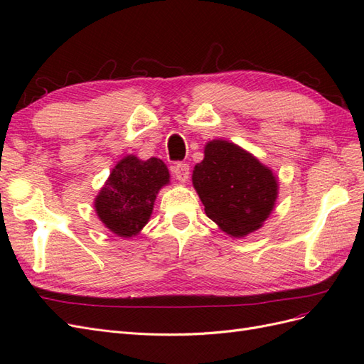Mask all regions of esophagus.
Listing matches in <instances>:
<instances>
[{
	"label": "esophagus",
	"instance_id": "obj_1",
	"mask_svg": "<svg viewBox=\"0 0 364 364\" xmlns=\"http://www.w3.org/2000/svg\"><path fill=\"white\" fill-rule=\"evenodd\" d=\"M173 173L176 176V179L181 182H186L190 178V165L183 164V162H178L173 167Z\"/></svg>",
	"mask_w": 364,
	"mask_h": 364
}]
</instances>
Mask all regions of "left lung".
I'll use <instances>...</instances> for the list:
<instances>
[{
    "instance_id": "8db88e82",
    "label": "left lung",
    "mask_w": 364,
    "mask_h": 364,
    "mask_svg": "<svg viewBox=\"0 0 364 364\" xmlns=\"http://www.w3.org/2000/svg\"><path fill=\"white\" fill-rule=\"evenodd\" d=\"M193 185L206 215L232 237L257 230L273 211L278 179L252 153L225 139L205 146L193 170Z\"/></svg>"
}]
</instances>
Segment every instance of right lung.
Masks as SVG:
<instances>
[{"label": "right lung", "instance_id": "obj_1", "mask_svg": "<svg viewBox=\"0 0 364 364\" xmlns=\"http://www.w3.org/2000/svg\"><path fill=\"white\" fill-rule=\"evenodd\" d=\"M168 182V168L161 159L141 161L129 155L115 165L95 197V213L115 235L135 237L147 225L156 194Z\"/></svg>", "mask_w": 364, "mask_h": 364}]
</instances>
